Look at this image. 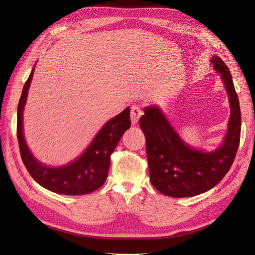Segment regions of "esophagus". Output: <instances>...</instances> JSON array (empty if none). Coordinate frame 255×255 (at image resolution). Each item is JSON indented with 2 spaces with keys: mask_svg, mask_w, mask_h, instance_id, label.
I'll return each mask as SVG.
<instances>
[{
  "mask_svg": "<svg viewBox=\"0 0 255 255\" xmlns=\"http://www.w3.org/2000/svg\"><path fill=\"white\" fill-rule=\"evenodd\" d=\"M143 115V110L140 106H132L131 107V111H130V119H131V123L136 124L139 122L140 118Z\"/></svg>",
  "mask_w": 255,
  "mask_h": 255,
  "instance_id": "34e87169",
  "label": "esophagus"
}]
</instances>
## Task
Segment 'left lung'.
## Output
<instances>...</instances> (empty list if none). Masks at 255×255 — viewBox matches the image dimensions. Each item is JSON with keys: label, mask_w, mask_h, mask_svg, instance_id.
Here are the masks:
<instances>
[{"label": "left lung", "mask_w": 255, "mask_h": 255, "mask_svg": "<svg viewBox=\"0 0 255 255\" xmlns=\"http://www.w3.org/2000/svg\"><path fill=\"white\" fill-rule=\"evenodd\" d=\"M229 94L231 118L221 147L212 151L192 149L183 142L157 107L144 109L140 127L146 139L149 178L157 190L172 198H186L214 188L229 172L241 141L242 114L232 75L218 56L212 59Z\"/></svg>", "instance_id": "1"}]
</instances>
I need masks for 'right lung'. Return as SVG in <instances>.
Segmentation results:
<instances>
[{
    "instance_id": "right-lung-1",
    "label": "right lung",
    "mask_w": 255,
    "mask_h": 255,
    "mask_svg": "<svg viewBox=\"0 0 255 255\" xmlns=\"http://www.w3.org/2000/svg\"><path fill=\"white\" fill-rule=\"evenodd\" d=\"M33 74L34 68L23 86L17 112V137L20 155L27 172L36 183L52 192L79 195L95 191L106 181L111 154L123 134L131 125L130 109L126 108L118 116L109 121L101 128L90 146L74 162L59 168H50L41 164L33 157L23 136V108Z\"/></svg>"
}]
</instances>
